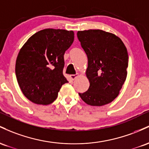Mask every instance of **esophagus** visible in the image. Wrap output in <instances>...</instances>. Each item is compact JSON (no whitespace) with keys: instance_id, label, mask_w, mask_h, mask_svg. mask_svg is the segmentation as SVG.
Segmentation results:
<instances>
[{"instance_id":"34e87169","label":"esophagus","mask_w":149,"mask_h":149,"mask_svg":"<svg viewBox=\"0 0 149 149\" xmlns=\"http://www.w3.org/2000/svg\"><path fill=\"white\" fill-rule=\"evenodd\" d=\"M77 77V74H71V75H70V77H71V79H72V80H74V79H76Z\"/></svg>"}]
</instances>
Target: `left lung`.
<instances>
[{
  "label": "left lung",
  "mask_w": 149,
  "mask_h": 149,
  "mask_svg": "<svg viewBox=\"0 0 149 149\" xmlns=\"http://www.w3.org/2000/svg\"><path fill=\"white\" fill-rule=\"evenodd\" d=\"M77 34L87 56L86 74L90 82L87 91L79 95L86 104L104 106L119 95L126 79L127 48L119 37L100 29L79 31Z\"/></svg>",
  "instance_id": "8db88e82"
}]
</instances>
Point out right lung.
Returning a JSON list of instances; mask_svg holds the SVG:
<instances>
[{"mask_svg":"<svg viewBox=\"0 0 149 149\" xmlns=\"http://www.w3.org/2000/svg\"><path fill=\"white\" fill-rule=\"evenodd\" d=\"M74 32L46 29L27 40L17 58L15 74L23 94L36 104L48 105L58 97L62 85L65 52L74 41Z\"/></svg>","mask_w":149,"mask_h":149,"instance_id":"add662e5","label":"right lung"}]
</instances>
